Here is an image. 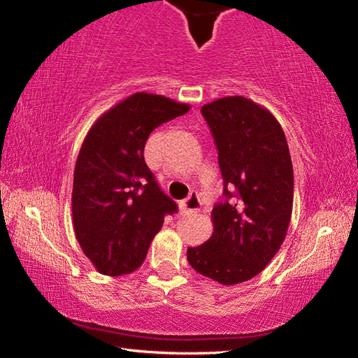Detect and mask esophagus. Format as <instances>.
<instances>
[{
	"instance_id": "esophagus-1",
	"label": "esophagus",
	"mask_w": 358,
	"mask_h": 358,
	"mask_svg": "<svg viewBox=\"0 0 358 358\" xmlns=\"http://www.w3.org/2000/svg\"><path fill=\"white\" fill-rule=\"evenodd\" d=\"M201 197L197 196L196 192H192L189 197L186 199V201L181 202L180 208H181V213L183 215H191V213H197L199 210H201Z\"/></svg>"
}]
</instances>
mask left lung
Segmentation results:
<instances>
[{
	"label": "left lung",
	"mask_w": 358,
	"mask_h": 358,
	"mask_svg": "<svg viewBox=\"0 0 358 358\" xmlns=\"http://www.w3.org/2000/svg\"><path fill=\"white\" fill-rule=\"evenodd\" d=\"M217 150L222 201L211 220L213 234L187 248L197 273L226 286L251 280L280 250L292 216L294 169L281 124L243 96L202 107Z\"/></svg>",
	"instance_id": "obj_1"
}]
</instances>
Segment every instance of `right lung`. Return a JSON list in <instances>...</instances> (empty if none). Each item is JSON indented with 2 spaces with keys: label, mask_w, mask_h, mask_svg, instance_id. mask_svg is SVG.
<instances>
[{
  "label": "right lung",
  "mask_w": 358,
  "mask_h": 358,
  "mask_svg": "<svg viewBox=\"0 0 358 358\" xmlns=\"http://www.w3.org/2000/svg\"><path fill=\"white\" fill-rule=\"evenodd\" d=\"M187 110L161 94L136 93L101 115L85 137L74 171L72 222L99 273L137 270L164 216L178 211L156 183L143 148L157 126Z\"/></svg>",
  "instance_id": "obj_1"
}]
</instances>
